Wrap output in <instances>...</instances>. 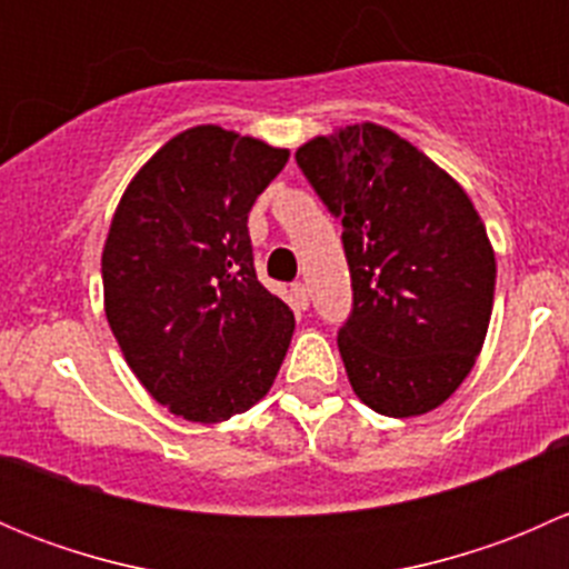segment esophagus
<instances>
[{"mask_svg":"<svg viewBox=\"0 0 569 569\" xmlns=\"http://www.w3.org/2000/svg\"><path fill=\"white\" fill-rule=\"evenodd\" d=\"M291 302H295L297 311H308L311 300H308V289H306V286H302V283L291 286Z\"/></svg>","mask_w":569,"mask_h":569,"instance_id":"34e87169","label":"esophagus"}]
</instances>
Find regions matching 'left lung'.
<instances>
[{"label": "left lung", "instance_id": "left-lung-1", "mask_svg": "<svg viewBox=\"0 0 569 569\" xmlns=\"http://www.w3.org/2000/svg\"><path fill=\"white\" fill-rule=\"evenodd\" d=\"M297 164L341 217L352 317L338 332L355 396L388 418L443 405L473 369L496 295V252L468 192L377 123L338 126Z\"/></svg>", "mask_w": 569, "mask_h": 569}]
</instances>
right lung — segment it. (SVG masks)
<instances>
[{
  "mask_svg": "<svg viewBox=\"0 0 569 569\" xmlns=\"http://www.w3.org/2000/svg\"><path fill=\"white\" fill-rule=\"evenodd\" d=\"M289 162L203 123L164 142L126 187L101 252L104 313L148 393L178 418L220 423L272 388L295 313L252 269L248 214Z\"/></svg>",
  "mask_w": 569,
  "mask_h": 569,
  "instance_id": "right-lung-1",
  "label": "right lung"
}]
</instances>
